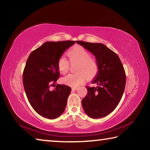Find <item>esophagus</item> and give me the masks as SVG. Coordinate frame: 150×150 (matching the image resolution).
Listing matches in <instances>:
<instances>
[{"label": "esophagus", "instance_id": "obj_1", "mask_svg": "<svg viewBox=\"0 0 150 150\" xmlns=\"http://www.w3.org/2000/svg\"><path fill=\"white\" fill-rule=\"evenodd\" d=\"M77 89V87H72V91H76Z\"/></svg>", "mask_w": 150, "mask_h": 150}]
</instances>
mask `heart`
Segmentation results:
<instances>
[{
  "instance_id": "obj_1",
  "label": "heart",
  "mask_w": 150,
  "mask_h": 150,
  "mask_svg": "<svg viewBox=\"0 0 150 150\" xmlns=\"http://www.w3.org/2000/svg\"><path fill=\"white\" fill-rule=\"evenodd\" d=\"M68 57L71 63H77L76 74H69L63 78L64 84L73 87H77L85 82L87 76L93 77L98 72V64L90 53L85 48L75 45L67 52ZM57 67L59 71L65 74L69 68V63L64 57H61L57 62Z\"/></svg>"
}]
</instances>
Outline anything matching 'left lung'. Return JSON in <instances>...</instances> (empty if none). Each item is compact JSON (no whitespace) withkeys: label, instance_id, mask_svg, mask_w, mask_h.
I'll return each instance as SVG.
<instances>
[{"label":"left lung","instance_id":"1","mask_svg":"<svg viewBox=\"0 0 150 150\" xmlns=\"http://www.w3.org/2000/svg\"><path fill=\"white\" fill-rule=\"evenodd\" d=\"M95 55L98 71L82 100L85 112L93 118L105 117L120 103L126 85V74L118 55L103 44L76 41Z\"/></svg>","mask_w":150,"mask_h":150}]
</instances>
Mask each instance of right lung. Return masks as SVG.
I'll return each instance as SVG.
<instances>
[{
	"label": "right lung",
	"mask_w": 150,
	"mask_h": 150,
	"mask_svg": "<svg viewBox=\"0 0 150 150\" xmlns=\"http://www.w3.org/2000/svg\"><path fill=\"white\" fill-rule=\"evenodd\" d=\"M75 41L47 42L30 54L23 72L25 93L32 107L44 118L54 119L64 112L71 87L57 85L59 77L57 62L65 51Z\"/></svg>",
	"instance_id": "add662e5"
}]
</instances>
